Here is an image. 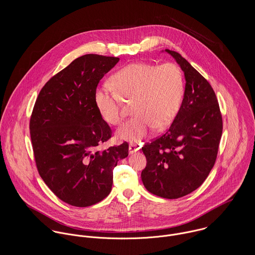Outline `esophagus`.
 Returning <instances> with one entry per match:
<instances>
[{"label": "esophagus", "instance_id": "esophagus-1", "mask_svg": "<svg viewBox=\"0 0 255 255\" xmlns=\"http://www.w3.org/2000/svg\"><path fill=\"white\" fill-rule=\"evenodd\" d=\"M128 149H129V153H130V154H132V153L136 152V151L139 149V145L134 144V143H130V144H129V147H128Z\"/></svg>", "mask_w": 255, "mask_h": 255}]
</instances>
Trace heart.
<instances>
[{"mask_svg": "<svg viewBox=\"0 0 255 255\" xmlns=\"http://www.w3.org/2000/svg\"><path fill=\"white\" fill-rule=\"evenodd\" d=\"M111 82L115 91L105 86L97 88L94 103L102 119L117 126L124 119L122 100H133L131 110L135 117L118 130L121 139L137 142L153 128H166L181 108L184 79L174 63H132L115 73Z\"/></svg>", "mask_w": 255, "mask_h": 255, "instance_id": "b5f03b06", "label": "heart"}]
</instances>
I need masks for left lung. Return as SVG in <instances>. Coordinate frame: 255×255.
Wrapping results in <instances>:
<instances>
[{
	"instance_id": "left-lung-1",
	"label": "left lung",
	"mask_w": 255,
	"mask_h": 255,
	"mask_svg": "<svg viewBox=\"0 0 255 255\" xmlns=\"http://www.w3.org/2000/svg\"><path fill=\"white\" fill-rule=\"evenodd\" d=\"M166 52L181 66L185 90L171 127L141 148L147 160L141 180L149 192L176 199L195 190L208 177L216 162L223 120L207 79L178 52Z\"/></svg>"
}]
</instances>
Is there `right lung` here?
Listing matches in <instances>:
<instances>
[{"mask_svg":"<svg viewBox=\"0 0 255 255\" xmlns=\"http://www.w3.org/2000/svg\"><path fill=\"white\" fill-rule=\"evenodd\" d=\"M120 61L87 54L51 77L41 89L29 123L37 170L64 202L87 207L107 197L113 171L128 143L97 147L112 137L94 103L99 81Z\"/></svg>","mask_w":255,"mask_h":255,"instance_id":"1","label":"right lung"}]
</instances>
